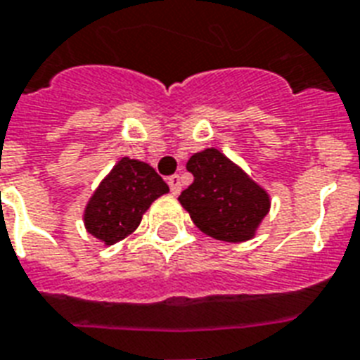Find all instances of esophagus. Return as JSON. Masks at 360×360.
<instances>
[{
	"label": "esophagus",
	"instance_id": "esophagus-1",
	"mask_svg": "<svg viewBox=\"0 0 360 360\" xmlns=\"http://www.w3.org/2000/svg\"><path fill=\"white\" fill-rule=\"evenodd\" d=\"M167 184H169L172 195H178L182 191V178H180V174H172V176L167 178Z\"/></svg>",
	"mask_w": 360,
	"mask_h": 360
}]
</instances>
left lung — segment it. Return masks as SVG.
I'll return each mask as SVG.
<instances>
[{
    "mask_svg": "<svg viewBox=\"0 0 360 360\" xmlns=\"http://www.w3.org/2000/svg\"><path fill=\"white\" fill-rule=\"evenodd\" d=\"M188 171L193 174V184L178 200L193 224L218 240H250L269 214L266 191L216 148L191 155Z\"/></svg>",
    "mask_w": 360,
    "mask_h": 360,
    "instance_id": "8db88e82",
    "label": "left lung"
}]
</instances>
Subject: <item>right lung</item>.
Here are the masks:
<instances>
[{"mask_svg": "<svg viewBox=\"0 0 360 360\" xmlns=\"http://www.w3.org/2000/svg\"><path fill=\"white\" fill-rule=\"evenodd\" d=\"M167 191L169 186L148 163L124 158L86 206V229L105 244H116L139 227L142 214Z\"/></svg>", "mask_w": 360, "mask_h": 360, "instance_id": "obj_1", "label": "right lung"}]
</instances>
